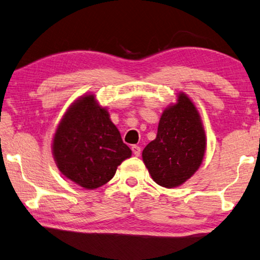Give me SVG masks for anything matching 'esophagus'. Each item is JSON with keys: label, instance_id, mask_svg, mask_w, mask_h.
<instances>
[{"label": "esophagus", "instance_id": "1", "mask_svg": "<svg viewBox=\"0 0 260 260\" xmlns=\"http://www.w3.org/2000/svg\"><path fill=\"white\" fill-rule=\"evenodd\" d=\"M132 151H133V154L135 156H140V154H141V148L134 145V146H132Z\"/></svg>", "mask_w": 260, "mask_h": 260}]
</instances>
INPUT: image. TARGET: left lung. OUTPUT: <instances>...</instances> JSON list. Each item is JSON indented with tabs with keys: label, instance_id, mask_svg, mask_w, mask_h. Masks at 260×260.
I'll return each instance as SVG.
<instances>
[{
	"label": "left lung",
	"instance_id": "obj_1",
	"mask_svg": "<svg viewBox=\"0 0 260 260\" xmlns=\"http://www.w3.org/2000/svg\"><path fill=\"white\" fill-rule=\"evenodd\" d=\"M206 135L200 114L186 94L160 115L156 139L142 151V159L155 183L177 187L194 175L203 163Z\"/></svg>",
	"mask_w": 260,
	"mask_h": 260
}]
</instances>
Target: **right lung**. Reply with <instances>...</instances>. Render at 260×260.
Listing matches in <instances>:
<instances>
[{"label": "right lung", "mask_w": 260, "mask_h": 260, "mask_svg": "<svg viewBox=\"0 0 260 260\" xmlns=\"http://www.w3.org/2000/svg\"><path fill=\"white\" fill-rule=\"evenodd\" d=\"M53 156L64 177L86 189L113 178L132 150L94 94H85L64 113L53 138Z\"/></svg>", "instance_id": "right-lung-1"}]
</instances>
